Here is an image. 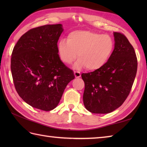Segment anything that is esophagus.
I'll use <instances>...</instances> for the list:
<instances>
[{"mask_svg":"<svg viewBox=\"0 0 147 147\" xmlns=\"http://www.w3.org/2000/svg\"><path fill=\"white\" fill-rule=\"evenodd\" d=\"M74 76H75L76 78H80L81 77V73L78 71H74Z\"/></svg>","mask_w":147,"mask_h":147,"instance_id":"1","label":"esophagus"}]
</instances>
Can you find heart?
<instances>
[{"label":"heart","instance_id":"1","mask_svg":"<svg viewBox=\"0 0 147 147\" xmlns=\"http://www.w3.org/2000/svg\"><path fill=\"white\" fill-rule=\"evenodd\" d=\"M114 42L111 36L92 31L76 30L69 33L67 40H61L57 52L62 62L70 64L78 57L75 69L86 67L96 71L107 63L113 52Z\"/></svg>","mask_w":147,"mask_h":147}]
</instances>
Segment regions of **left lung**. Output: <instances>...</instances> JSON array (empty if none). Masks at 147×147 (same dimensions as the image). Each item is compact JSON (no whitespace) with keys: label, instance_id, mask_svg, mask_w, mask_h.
I'll return each instance as SVG.
<instances>
[{"label":"left lung","instance_id":"left-lung-1","mask_svg":"<svg viewBox=\"0 0 147 147\" xmlns=\"http://www.w3.org/2000/svg\"><path fill=\"white\" fill-rule=\"evenodd\" d=\"M114 49L98 70L82 74L83 104L88 111L107 114L119 107L129 95L137 71L135 50L123 34L114 32Z\"/></svg>","mask_w":147,"mask_h":147}]
</instances>
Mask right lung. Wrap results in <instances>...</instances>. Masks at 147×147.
Segmentation results:
<instances>
[{"mask_svg": "<svg viewBox=\"0 0 147 147\" xmlns=\"http://www.w3.org/2000/svg\"><path fill=\"white\" fill-rule=\"evenodd\" d=\"M63 30L61 24L31 29L12 51L11 69L15 88L34 108L45 111L55 108L75 77L58 54L57 42Z\"/></svg>", "mask_w": 147, "mask_h": 147, "instance_id": "obj_1", "label": "right lung"}]
</instances>
